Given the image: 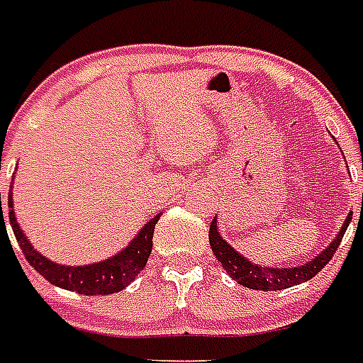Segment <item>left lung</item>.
<instances>
[{"instance_id":"8db88e82","label":"left lung","mask_w":363,"mask_h":363,"mask_svg":"<svg viewBox=\"0 0 363 363\" xmlns=\"http://www.w3.org/2000/svg\"><path fill=\"white\" fill-rule=\"evenodd\" d=\"M350 220H352V211L348 213V217L345 218L341 230L333 238V242L329 243L320 255H316L308 262H303L301 267L267 268L261 267V264H253L249 259L240 255L226 240H223L217 228V218H213L211 225H209V243H211V249L215 257H217V261L223 264V268L228 272L232 280H236L240 286L249 287V289H259V291H280V289H287V287L308 281L331 261V257L335 255L337 247H339Z\"/></svg>"}]
</instances>
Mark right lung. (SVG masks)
<instances>
[{
  "mask_svg": "<svg viewBox=\"0 0 363 363\" xmlns=\"http://www.w3.org/2000/svg\"><path fill=\"white\" fill-rule=\"evenodd\" d=\"M0 215L1 226H4V209H1V192H0ZM162 217V213L152 217L146 223L137 236L133 238L131 243L123 247L120 253H116L110 259H104L101 262L85 264V267H66L59 262L49 261L47 257L38 253L32 243L28 242L24 232L16 223L15 211H13V192H9V223L15 232V238L21 245L22 253L26 255L28 262L34 267L35 272H40L47 281L52 286L62 287L68 291H76L79 295H110L125 289L140 270L146 267L148 257L152 253V238H154V228L156 223Z\"/></svg>",
  "mask_w": 363,
  "mask_h": 363,
  "instance_id": "right-lung-1",
  "label": "right lung"
}]
</instances>
